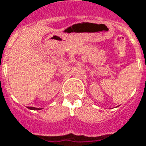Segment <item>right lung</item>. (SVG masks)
Returning a JSON list of instances; mask_svg holds the SVG:
<instances>
[{
    "mask_svg": "<svg viewBox=\"0 0 146 146\" xmlns=\"http://www.w3.org/2000/svg\"><path fill=\"white\" fill-rule=\"evenodd\" d=\"M28 108L31 109V110H40V108H33V107H29Z\"/></svg>",
    "mask_w": 146,
    "mask_h": 146,
    "instance_id": "obj_1",
    "label": "right lung"
}]
</instances>
